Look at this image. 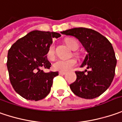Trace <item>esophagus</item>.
<instances>
[{"label": "esophagus", "mask_w": 122, "mask_h": 122, "mask_svg": "<svg viewBox=\"0 0 122 122\" xmlns=\"http://www.w3.org/2000/svg\"><path fill=\"white\" fill-rule=\"evenodd\" d=\"M59 75H65L66 74V72H65V71H59Z\"/></svg>", "instance_id": "1"}]
</instances>
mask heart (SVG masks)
I'll return each mask as SVG.
<instances>
[{
	"label": "heart",
	"instance_id": "obj_1",
	"mask_svg": "<svg viewBox=\"0 0 122 122\" xmlns=\"http://www.w3.org/2000/svg\"><path fill=\"white\" fill-rule=\"evenodd\" d=\"M66 44L71 50L75 51L78 48V44L76 40L73 39H67ZM47 56L50 59H53L55 56V46L54 44H51L47 52ZM76 65V60L75 59H59L54 62L52 67L55 70L61 71H67Z\"/></svg>",
	"mask_w": 122,
	"mask_h": 122
}]
</instances>
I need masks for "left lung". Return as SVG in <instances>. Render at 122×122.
Segmentation results:
<instances>
[{"label": "left lung", "mask_w": 122, "mask_h": 122, "mask_svg": "<svg viewBox=\"0 0 122 122\" xmlns=\"http://www.w3.org/2000/svg\"><path fill=\"white\" fill-rule=\"evenodd\" d=\"M77 38L87 52L81 67L85 71H75L76 80L70 87L77 96L93 99L102 94L115 76L117 59L112 44L98 32L87 28H74L61 32Z\"/></svg>", "instance_id": "obj_1"}]
</instances>
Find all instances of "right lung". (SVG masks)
<instances>
[{
	"label": "right lung",
	"instance_id": "right-lung-1",
	"mask_svg": "<svg viewBox=\"0 0 122 122\" xmlns=\"http://www.w3.org/2000/svg\"><path fill=\"white\" fill-rule=\"evenodd\" d=\"M61 35L55 32L33 30L17 40L8 51L7 66L14 90L26 100L37 101L51 92L53 78L58 71L46 73L50 69L47 52L52 38Z\"/></svg>",
	"mask_w": 122,
	"mask_h": 122
}]
</instances>
